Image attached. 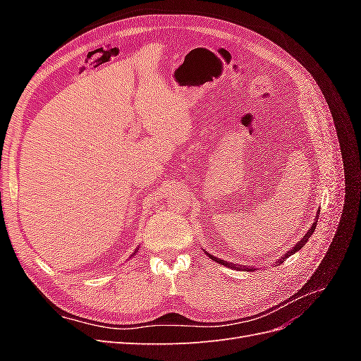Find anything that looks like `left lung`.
<instances>
[{
  "label": "left lung",
  "mask_w": 361,
  "mask_h": 361,
  "mask_svg": "<svg viewBox=\"0 0 361 361\" xmlns=\"http://www.w3.org/2000/svg\"><path fill=\"white\" fill-rule=\"evenodd\" d=\"M316 220H318V216H316ZM316 223H318V221H314L313 224H312V227H310V231L307 232V233H305L304 236H302V239H301V241H298L297 244H295V247L292 248V250H289L288 251V253L285 255V256H283L280 260H279V264H283V262H285V259H288L290 255H293V253H297V251L300 250V248H302L304 245H305V243H307L309 241V238H310V235L314 232V227H316ZM209 257L212 259V260H215V262H218V264H221V265H226V267H231V268H238L236 265H233V264H231V262H226V260H221L220 257H214L212 255H209ZM244 268V267H243ZM241 268V269H243ZM247 271H253V268H245Z\"/></svg>",
  "instance_id": "left-lung-1"
}]
</instances>
